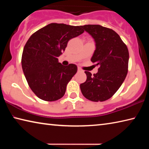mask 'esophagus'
Here are the masks:
<instances>
[{"mask_svg": "<svg viewBox=\"0 0 149 149\" xmlns=\"http://www.w3.org/2000/svg\"><path fill=\"white\" fill-rule=\"evenodd\" d=\"M77 70H78V71H79V72H81V71H83V70H82V69H81V68H79V67H78V68H77Z\"/></svg>", "mask_w": 149, "mask_h": 149, "instance_id": "34e87169", "label": "esophagus"}]
</instances>
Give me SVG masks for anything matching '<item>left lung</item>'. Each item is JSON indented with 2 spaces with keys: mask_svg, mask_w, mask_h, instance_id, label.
Wrapping results in <instances>:
<instances>
[{
  "mask_svg": "<svg viewBox=\"0 0 149 149\" xmlns=\"http://www.w3.org/2000/svg\"><path fill=\"white\" fill-rule=\"evenodd\" d=\"M94 38L96 50L91 59L99 65L93 75L85 71L87 79L80 85L83 95L93 102L109 99L119 89L128 72L129 51L116 32L100 25L81 26Z\"/></svg>",
  "mask_w": 149,
  "mask_h": 149,
  "instance_id": "1",
  "label": "left lung"
}]
</instances>
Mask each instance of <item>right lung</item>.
I'll return each mask as SVG.
<instances>
[{"label":"right lung","mask_w":149,"mask_h":149,"mask_svg":"<svg viewBox=\"0 0 149 149\" xmlns=\"http://www.w3.org/2000/svg\"><path fill=\"white\" fill-rule=\"evenodd\" d=\"M84 32L81 26L52 23L33 33L25 45L22 66L30 89L39 99L55 101L63 97L76 74V65L58 62L70 39Z\"/></svg>","instance_id":"right-lung-1"}]
</instances>
